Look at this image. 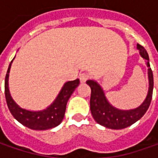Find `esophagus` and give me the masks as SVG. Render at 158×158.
I'll return each mask as SVG.
<instances>
[{
  "label": "esophagus",
  "instance_id": "34e87169",
  "mask_svg": "<svg viewBox=\"0 0 158 158\" xmlns=\"http://www.w3.org/2000/svg\"><path fill=\"white\" fill-rule=\"evenodd\" d=\"M89 78V74H87V73H81L79 75V79H80V82H82V83L86 82Z\"/></svg>",
  "mask_w": 158,
  "mask_h": 158
}]
</instances>
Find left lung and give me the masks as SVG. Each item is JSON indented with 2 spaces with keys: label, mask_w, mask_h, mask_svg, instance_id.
Here are the masks:
<instances>
[{
  "label": "left lung",
  "mask_w": 158,
  "mask_h": 158,
  "mask_svg": "<svg viewBox=\"0 0 158 158\" xmlns=\"http://www.w3.org/2000/svg\"><path fill=\"white\" fill-rule=\"evenodd\" d=\"M141 56L146 60L149 76V91L145 100L139 107L132 110H119L117 109L106 99L103 89L97 82L93 80H88L86 83L91 89L90 95V112L94 119L99 125H102L111 129H122L127 127L143 117L149 109L153 93V73L149 65V54L144 47L137 45Z\"/></svg>",
  "instance_id": "1"
}]
</instances>
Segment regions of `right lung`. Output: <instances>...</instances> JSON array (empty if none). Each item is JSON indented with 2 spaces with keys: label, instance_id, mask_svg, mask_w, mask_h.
<instances>
[{
  "label": "right lung",
  "instance_id": "1",
  "mask_svg": "<svg viewBox=\"0 0 158 158\" xmlns=\"http://www.w3.org/2000/svg\"><path fill=\"white\" fill-rule=\"evenodd\" d=\"M12 61L9 64L5 77V98H6L8 107L13 117L22 125L33 130L50 129L60 124L65 115L68 100L69 99L72 93L80 83L79 79L66 82L62 89H60L55 100L46 109L38 112L28 111L25 109H23L18 106L13 100L9 93V74Z\"/></svg>",
  "mask_w": 158,
  "mask_h": 158
}]
</instances>
